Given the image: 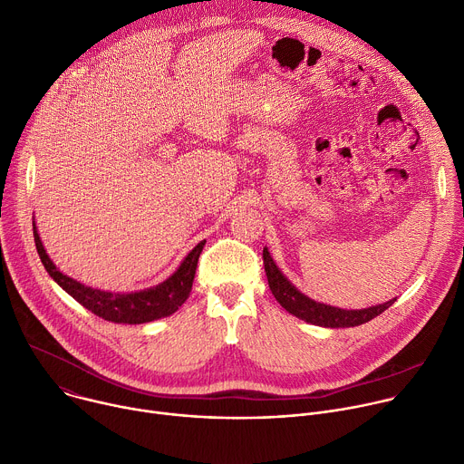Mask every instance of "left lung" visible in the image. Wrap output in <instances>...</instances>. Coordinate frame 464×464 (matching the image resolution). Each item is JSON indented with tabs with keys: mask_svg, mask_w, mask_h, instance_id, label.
I'll return each instance as SVG.
<instances>
[{
	"mask_svg": "<svg viewBox=\"0 0 464 464\" xmlns=\"http://www.w3.org/2000/svg\"><path fill=\"white\" fill-rule=\"evenodd\" d=\"M262 258H264V270H266L270 290H272L274 297L279 301V304L292 315H295L306 323L317 324V326H326V328L358 326V324H363V323L371 321L372 317L380 315L383 310H387L396 301V299H391L383 304H376V306H369V308H362V310H343L338 306L323 304V303H317V301L306 297L304 294H301L283 276V272L274 262L268 247H264Z\"/></svg>",
	"mask_w": 464,
	"mask_h": 464,
	"instance_id": "1",
	"label": "left lung"
}]
</instances>
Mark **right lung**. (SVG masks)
Instances as JSON below:
<instances>
[{
    "label": "right lung",
    "instance_id": "1",
    "mask_svg": "<svg viewBox=\"0 0 464 464\" xmlns=\"http://www.w3.org/2000/svg\"><path fill=\"white\" fill-rule=\"evenodd\" d=\"M33 233H34V244H36L40 260L44 264V268L47 270V274L53 277V281L62 290L68 292L75 301H79L84 308L92 310L95 315L111 323H124V324H141V323L156 321L174 314L187 301L190 294L198 258H200V253L206 246V240L198 244L183 258L178 270L158 286L145 288L140 292H130V294H113V292L84 286L82 283L63 276L45 253L34 222H33Z\"/></svg>",
    "mask_w": 464,
    "mask_h": 464
}]
</instances>
